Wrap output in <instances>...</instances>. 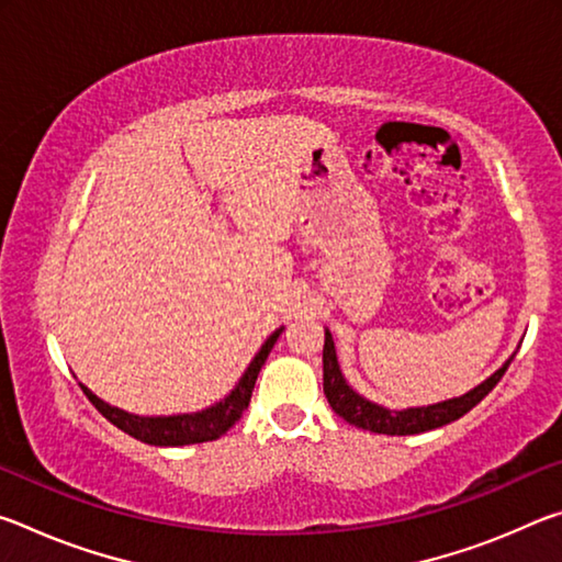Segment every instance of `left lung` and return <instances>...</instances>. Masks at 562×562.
I'll return each mask as SVG.
<instances>
[{
	"label": "left lung",
	"instance_id": "left-lung-1",
	"mask_svg": "<svg viewBox=\"0 0 562 562\" xmlns=\"http://www.w3.org/2000/svg\"><path fill=\"white\" fill-rule=\"evenodd\" d=\"M510 361L513 359H508L496 374L475 386L473 392L463 394L459 398H449V402H441L434 406L406 408V412H389V408L367 402V398L359 396L355 389H349L345 376L339 372L335 341H331L329 329L325 331V351H322V364H325V396L331 406V412L345 418V422L359 426V429L386 434V436L424 434V431H431V429H439V426L451 424L456 418H461L501 382V376L506 374Z\"/></svg>",
	"mask_w": 562,
	"mask_h": 562
}]
</instances>
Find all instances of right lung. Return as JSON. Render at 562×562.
<instances>
[{
  "mask_svg": "<svg viewBox=\"0 0 562 562\" xmlns=\"http://www.w3.org/2000/svg\"><path fill=\"white\" fill-rule=\"evenodd\" d=\"M280 331H272L265 341L262 349L255 355V359L250 361V367H247V372L243 374L240 384H237L231 396H225L221 404H215L211 408H205V412H198V414H183V416H156V418H148V416H133L121 412L116 406H109L103 404L97 394H91L87 386H81V392L89 396V402L99 408V414H103L109 418L113 426H119L123 434L133 436V439L150 443V446H188V443H203V441H215L221 439V436L231 429L235 422H240L243 412L250 404V396H252V389L255 382H258V374L265 364V359H268L270 349L274 341H278Z\"/></svg>",
  "mask_w": 562,
  "mask_h": 562,
  "instance_id": "obj_1",
  "label": "right lung"
}]
</instances>
